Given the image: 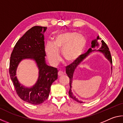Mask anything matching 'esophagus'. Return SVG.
<instances>
[{"instance_id":"1","label":"esophagus","mask_w":123,"mask_h":123,"mask_svg":"<svg viewBox=\"0 0 123 123\" xmlns=\"http://www.w3.org/2000/svg\"><path fill=\"white\" fill-rule=\"evenodd\" d=\"M64 74H65V72L62 71H59L58 72V76L59 77L63 76Z\"/></svg>"}]
</instances>
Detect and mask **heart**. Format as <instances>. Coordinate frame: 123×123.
I'll use <instances>...</instances> for the list:
<instances>
[{"label":"heart","instance_id":"1","mask_svg":"<svg viewBox=\"0 0 123 123\" xmlns=\"http://www.w3.org/2000/svg\"><path fill=\"white\" fill-rule=\"evenodd\" d=\"M85 45V38L81 34L74 32H62L56 34L53 43H46L45 51L49 63L55 65L60 60L59 51H62L66 62L72 63L80 57Z\"/></svg>","mask_w":123,"mask_h":123}]
</instances>
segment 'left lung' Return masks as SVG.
<instances>
[{"instance_id":"left-lung-1","label":"left lung","mask_w":123,"mask_h":123,"mask_svg":"<svg viewBox=\"0 0 123 123\" xmlns=\"http://www.w3.org/2000/svg\"><path fill=\"white\" fill-rule=\"evenodd\" d=\"M100 39L99 36H97V39H95L91 42V48L89 49V50L86 53H85L82 57H81L80 59L78 60H76L75 61L72 63L71 64H70L68 66L66 67V73L68 74V76L70 79V90L68 91V94H69L70 97L73 99L76 100V102L83 103H84L83 101L79 100L78 98H76V97L74 95L72 91V81H73V77H74V73L76 71V70L80 68V66L81 64H83L85 63L86 60H85L86 58L89 57L90 55H91L92 52H100L102 53L103 55H104L105 58L108 60V61L111 64V69L112 71V58L109 49V47H107V45L106 44L104 41H101V44L99 43L98 42V40ZM101 45V46H100V45ZM98 49V50H96L95 48ZM112 73V72H111Z\"/></svg>"}]
</instances>
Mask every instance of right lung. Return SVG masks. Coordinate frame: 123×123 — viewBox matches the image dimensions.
Instances as JSON below:
<instances>
[{"label":"right lung","mask_w":123,"mask_h":123,"mask_svg":"<svg viewBox=\"0 0 123 123\" xmlns=\"http://www.w3.org/2000/svg\"><path fill=\"white\" fill-rule=\"evenodd\" d=\"M46 29L36 26L28 30L16 43L10 57L9 72L17 93L21 99L33 105L47 99L51 85L58 79L57 68L47 65L45 60L44 34ZM24 59L33 60L38 69V79L31 87L21 85L16 76L18 64Z\"/></svg>","instance_id":"1"}]
</instances>
